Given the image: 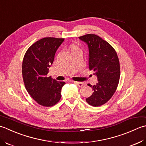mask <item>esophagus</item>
<instances>
[{
    "label": "esophagus",
    "mask_w": 146,
    "mask_h": 146,
    "mask_svg": "<svg viewBox=\"0 0 146 146\" xmlns=\"http://www.w3.org/2000/svg\"><path fill=\"white\" fill-rule=\"evenodd\" d=\"M74 83H75V84H76L77 86H78L79 87H82V86L84 85V83L81 82H76V81H74Z\"/></svg>",
    "instance_id": "34e87169"
}]
</instances>
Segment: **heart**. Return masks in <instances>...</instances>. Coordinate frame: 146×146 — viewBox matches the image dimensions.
<instances>
[{
  "label": "heart",
  "mask_w": 146,
  "mask_h": 146,
  "mask_svg": "<svg viewBox=\"0 0 146 146\" xmlns=\"http://www.w3.org/2000/svg\"><path fill=\"white\" fill-rule=\"evenodd\" d=\"M70 49L72 50V52L80 50L79 47L78 46L76 45V44H72V45H70Z\"/></svg>",
  "instance_id": "obj_1"
}]
</instances>
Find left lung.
<instances>
[{
	"instance_id": "obj_1",
	"label": "left lung",
	"mask_w": 146,
	"mask_h": 146,
	"mask_svg": "<svg viewBox=\"0 0 146 146\" xmlns=\"http://www.w3.org/2000/svg\"><path fill=\"white\" fill-rule=\"evenodd\" d=\"M79 38L88 45L89 68L97 76L98 81L96 85L88 84L93 93L86 100L93 106H102L114 94L120 80V67L117 53L110 44L98 35L88 34Z\"/></svg>"
}]
</instances>
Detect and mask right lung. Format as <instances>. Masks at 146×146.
Segmentation results:
<instances>
[{"mask_svg": "<svg viewBox=\"0 0 146 146\" xmlns=\"http://www.w3.org/2000/svg\"><path fill=\"white\" fill-rule=\"evenodd\" d=\"M64 38H43L29 47L24 56L22 74L25 88L39 105L52 106L60 101L65 82L48 77L49 67Z\"/></svg>", "mask_w": 146, "mask_h": 146, "instance_id": "right-lung-1", "label": "right lung"}]
</instances>
